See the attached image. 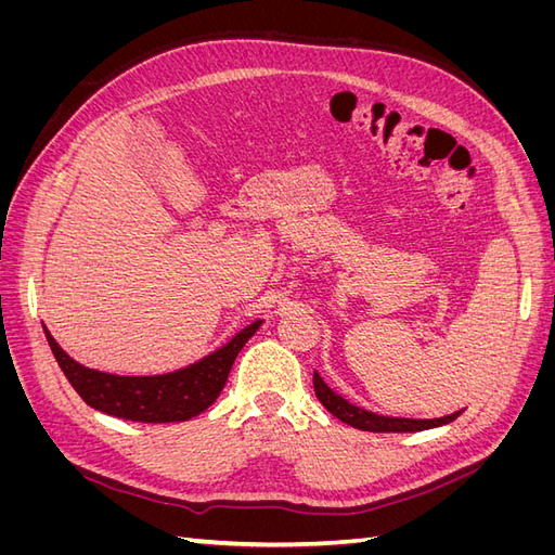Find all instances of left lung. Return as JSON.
<instances>
[{"label": "left lung", "instance_id": "left-lung-1", "mask_svg": "<svg viewBox=\"0 0 555 555\" xmlns=\"http://www.w3.org/2000/svg\"><path fill=\"white\" fill-rule=\"evenodd\" d=\"M314 382V393L319 398V402L333 414L338 416L343 424L359 428V430H367V433H416V430H428V428H438L444 424H451L453 418H459L461 412H453L449 416L442 418H402V416H382L375 412H367L363 408L351 405L343 396H338L335 391H331L328 386L324 384V379L314 373L312 377Z\"/></svg>", "mask_w": 555, "mask_h": 555}]
</instances>
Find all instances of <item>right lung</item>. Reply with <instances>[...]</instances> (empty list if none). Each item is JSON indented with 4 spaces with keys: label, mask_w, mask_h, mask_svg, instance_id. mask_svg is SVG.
Returning a JSON list of instances; mask_svg holds the SVG:
<instances>
[{
    "label": "right lung",
    "mask_w": 555,
    "mask_h": 555,
    "mask_svg": "<svg viewBox=\"0 0 555 555\" xmlns=\"http://www.w3.org/2000/svg\"><path fill=\"white\" fill-rule=\"evenodd\" d=\"M261 322L241 331L229 345L184 371L157 377H120L90 371L76 363L46 331V338L64 377L90 408L141 424H173L206 412L222 393L238 351L257 333Z\"/></svg>",
    "instance_id": "1"
}]
</instances>
